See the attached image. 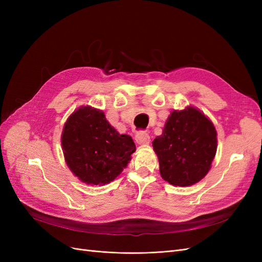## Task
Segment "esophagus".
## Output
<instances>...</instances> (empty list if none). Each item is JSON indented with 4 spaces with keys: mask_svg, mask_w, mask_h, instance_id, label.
Masks as SVG:
<instances>
[{
    "mask_svg": "<svg viewBox=\"0 0 262 262\" xmlns=\"http://www.w3.org/2000/svg\"><path fill=\"white\" fill-rule=\"evenodd\" d=\"M136 140L138 142V144L140 145H146L149 143V137L148 134L144 131H140L137 133L136 136Z\"/></svg>",
    "mask_w": 262,
    "mask_h": 262,
    "instance_id": "34e87169",
    "label": "esophagus"
}]
</instances>
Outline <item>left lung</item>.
Returning <instances> with one entry per match:
<instances>
[{
    "label": "left lung",
    "instance_id": "1",
    "mask_svg": "<svg viewBox=\"0 0 262 262\" xmlns=\"http://www.w3.org/2000/svg\"><path fill=\"white\" fill-rule=\"evenodd\" d=\"M162 178L172 186H192L205 177L216 154L217 133L201 110H173L153 141Z\"/></svg>",
    "mask_w": 262,
    "mask_h": 262
}]
</instances>
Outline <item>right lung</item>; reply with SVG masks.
<instances>
[{"label":"right lung","mask_w":262,"mask_h":262,"mask_svg":"<svg viewBox=\"0 0 262 262\" xmlns=\"http://www.w3.org/2000/svg\"><path fill=\"white\" fill-rule=\"evenodd\" d=\"M61 144L70 170L84 184L104 186L115 180L131 161L136 144L120 134L100 109L81 106L63 126Z\"/></svg>","instance_id":"right-lung-1"}]
</instances>
